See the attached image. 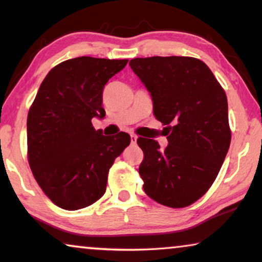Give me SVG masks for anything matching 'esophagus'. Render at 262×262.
Wrapping results in <instances>:
<instances>
[{
    "label": "esophagus",
    "instance_id": "obj_1",
    "mask_svg": "<svg viewBox=\"0 0 262 262\" xmlns=\"http://www.w3.org/2000/svg\"><path fill=\"white\" fill-rule=\"evenodd\" d=\"M131 143L132 144H136V143H137V136L131 135Z\"/></svg>",
    "mask_w": 262,
    "mask_h": 262
}]
</instances>
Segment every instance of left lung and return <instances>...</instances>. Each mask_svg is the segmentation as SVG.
<instances>
[{
    "mask_svg": "<svg viewBox=\"0 0 262 262\" xmlns=\"http://www.w3.org/2000/svg\"><path fill=\"white\" fill-rule=\"evenodd\" d=\"M152 99L154 116L166 125L164 150L138 138L144 159L143 189L164 206H189L209 191L230 146L228 100L212 71L198 58L148 57L130 60Z\"/></svg>",
    "mask_w": 262,
    "mask_h": 262,
    "instance_id": "obj_1",
    "label": "left lung"
}]
</instances>
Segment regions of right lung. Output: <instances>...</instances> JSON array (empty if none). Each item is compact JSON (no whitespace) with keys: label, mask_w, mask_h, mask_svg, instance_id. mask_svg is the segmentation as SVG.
Masks as SVG:
<instances>
[{"label":"right lung","mask_w":262,"mask_h":262,"mask_svg":"<svg viewBox=\"0 0 262 262\" xmlns=\"http://www.w3.org/2000/svg\"><path fill=\"white\" fill-rule=\"evenodd\" d=\"M128 59L77 57L52 68L27 117V157L42 192L64 210H78L105 194L114 160L130 136H103L92 124L105 117L102 91Z\"/></svg>","instance_id":"right-lung-1"}]
</instances>
